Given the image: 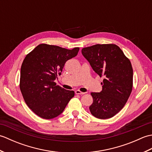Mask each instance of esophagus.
<instances>
[{"label":"esophagus","instance_id":"34e87169","mask_svg":"<svg viewBox=\"0 0 152 152\" xmlns=\"http://www.w3.org/2000/svg\"><path fill=\"white\" fill-rule=\"evenodd\" d=\"M75 93H76V95H83V94H84L85 93H83V92L80 91V90H76V91H75Z\"/></svg>","mask_w":152,"mask_h":152}]
</instances>
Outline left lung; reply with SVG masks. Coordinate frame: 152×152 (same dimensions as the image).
<instances>
[{
  "label": "left lung",
  "mask_w": 152,
  "mask_h": 152,
  "mask_svg": "<svg viewBox=\"0 0 152 152\" xmlns=\"http://www.w3.org/2000/svg\"><path fill=\"white\" fill-rule=\"evenodd\" d=\"M82 53L93 70L104 78L101 93H91V114L99 119L112 118L124 108L133 89V70L130 60L114 44L83 48Z\"/></svg>",
  "instance_id": "obj_1"
}]
</instances>
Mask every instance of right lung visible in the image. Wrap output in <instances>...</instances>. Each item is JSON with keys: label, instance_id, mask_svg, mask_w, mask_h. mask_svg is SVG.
Wrapping results in <instances>:
<instances>
[{"label": "right lung", "instance_id": "add662e5", "mask_svg": "<svg viewBox=\"0 0 152 152\" xmlns=\"http://www.w3.org/2000/svg\"><path fill=\"white\" fill-rule=\"evenodd\" d=\"M79 50L41 44L25 57L19 88L25 103L38 116L46 119L57 117L74 96V91L56 86L54 81L65 63L76 57Z\"/></svg>", "mask_w": 152, "mask_h": 152}]
</instances>
